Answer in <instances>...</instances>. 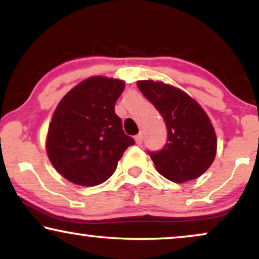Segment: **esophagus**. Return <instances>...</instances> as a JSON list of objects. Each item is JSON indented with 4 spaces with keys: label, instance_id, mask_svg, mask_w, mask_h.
I'll return each mask as SVG.
<instances>
[{
    "label": "esophagus",
    "instance_id": "1",
    "mask_svg": "<svg viewBox=\"0 0 259 259\" xmlns=\"http://www.w3.org/2000/svg\"><path fill=\"white\" fill-rule=\"evenodd\" d=\"M134 140H136V143H137V145H141L143 144V140H144V137H143V134H138V136H136V138H134Z\"/></svg>",
    "mask_w": 259,
    "mask_h": 259
}]
</instances>
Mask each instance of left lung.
Instances as JSON below:
<instances>
[{"label":"left lung","mask_w":259,"mask_h":259,"mask_svg":"<svg viewBox=\"0 0 259 259\" xmlns=\"http://www.w3.org/2000/svg\"><path fill=\"white\" fill-rule=\"evenodd\" d=\"M137 84L167 128L165 146L148 151L157 171L173 183L197 179L210 167L217 151V138L206 113L185 92L169 84L152 80Z\"/></svg>","instance_id":"left-lung-1"}]
</instances>
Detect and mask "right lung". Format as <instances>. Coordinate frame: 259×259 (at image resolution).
Returning <instances> with one entry per match:
<instances>
[{"instance_id":"add662e5","label":"right lung","mask_w":259,"mask_h":259,"mask_svg":"<svg viewBox=\"0 0 259 259\" xmlns=\"http://www.w3.org/2000/svg\"><path fill=\"white\" fill-rule=\"evenodd\" d=\"M125 83L93 76L67 93L56 107L48 128L47 154L62 177L76 185L95 186L114 173L127 147L114 106Z\"/></svg>"}]
</instances>
